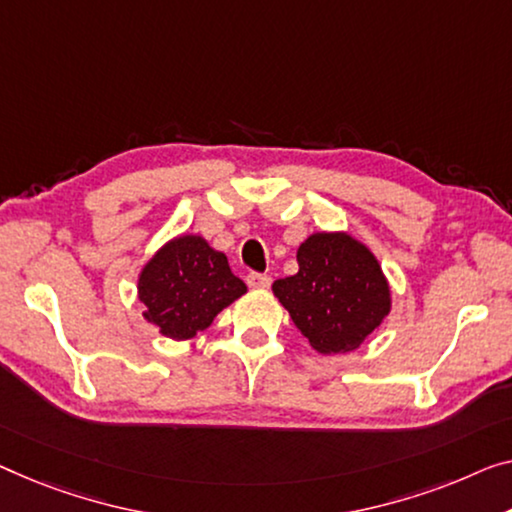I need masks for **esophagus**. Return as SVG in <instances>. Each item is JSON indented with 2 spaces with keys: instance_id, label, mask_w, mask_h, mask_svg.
<instances>
[{
  "instance_id": "obj_1",
  "label": "esophagus",
  "mask_w": 512,
  "mask_h": 512,
  "mask_svg": "<svg viewBox=\"0 0 512 512\" xmlns=\"http://www.w3.org/2000/svg\"><path fill=\"white\" fill-rule=\"evenodd\" d=\"M246 282L255 289H266L271 285V278L266 276V273H255L253 271V273H248V276H246Z\"/></svg>"
}]
</instances>
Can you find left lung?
Segmentation results:
<instances>
[{
  "mask_svg": "<svg viewBox=\"0 0 512 512\" xmlns=\"http://www.w3.org/2000/svg\"><path fill=\"white\" fill-rule=\"evenodd\" d=\"M299 273L273 282V294L319 354H347L391 310L381 266L349 234H312L301 243Z\"/></svg>",
  "mask_w": 512,
  "mask_h": 512,
  "instance_id": "8db88e82",
  "label": "left lung"
}]
</instances>
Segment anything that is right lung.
<instances>
[{"label":"right lung","instance_id":"1","mask_svg":"<svg viewBox=\"0 0 512 512\" xmlns=\"http://www.w3.org/2000/svg\"><path fill=\"white\" fill-rule=\"evenodd\" d=\"M144 319L172 340L209 329L213 317L246 292L227 257L202 236H179L158 250L140 273Z\"/></svg>","mask_w":512,"mask_h":512}]
</instances>
